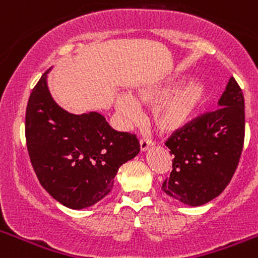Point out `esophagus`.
Segmentation results:
<instances>
[{
  "instance_id": "34e87169",
  "label": "esophagus",
  "mask_w": 258,
  "mask_h": 258,
  "mask_svg": "<svg viewBox=\"0 0 258 258\" xmlns=\"http://www.w3.org/2000/svg\"><path fill=\"white\" fill-rule=\"evenodd\" d=\"M140 145H141V151L145 152V151H147L149 149H151L155 143H154V141L149 140V138H142L140 142Z\"/></svg>"
}]
</instances>
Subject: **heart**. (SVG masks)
I'll return each mask as SVG.
<instances>
[{"instance_id": "heart-1", "label": "heart", "mask_w": 258, "mask_h": 258, "mask_svg": "<svg viewBox=\"0 0 258 258\" xmlns=\"http://www.w3.org/2000/svg\"><path fill=\"white\" fill-rule=\"evenodd\" d=\"M208 86L200 79L172 80L140 89L134 97L117 98L118 112L127 120L138 115L137 104L152 106L151 120L161 133H174L188 126L208 99Z\"/></svg>"}]
</instances>
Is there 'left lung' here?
Wrapping results in <instances>:
<instances>
[{
	"label": "left lung",
	"mask_w": 258,
	"mask_h": 258,
	"mask_svg": "<svg viewBox=\"0 0 258 258\" xmlns=\"http://www.w3.org/2000/svg\"><path fill=\"white\" fill-rule=\"evenodd\" d=\"M216 111L194 118L165 142L173 155L163 191L186 206L199 207L217 198L231 181L244 143V97L234 77Z\"/></svg>",
	"instance_id": "8db88e82"
}]
</instances>
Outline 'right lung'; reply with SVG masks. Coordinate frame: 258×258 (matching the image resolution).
I'll list each match as a JSON object with an SVG mask.
<instances>
[{
  "label": "right lung",
  "mask_w": 258,
  "mask_h": 258,
  "mask_svg": "<svg viewBox=\"0 0 258 258\" xmlns=\"http://www.w3.org/2000/svg\"><path fill=\"white\" fill-rule=\"evenodd\" d=\"M49 71L27 104L29 159L41 186L56 202L88 208L112 190L118 168L138 155L140 142L134 134L112 129L101 113L75 115L58 106L47 88Z\"/></svg>",
  "instance_id": "obj_1"
}]
</instances>
